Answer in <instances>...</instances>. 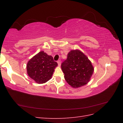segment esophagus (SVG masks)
Segmentation results:
<instances>
[{"mask_svg": "<svg viewBox=\"0 0 123 123\" xmlns=\"http://www.w3.org/2000/svg\"><path fill=\"white\" fill-rule=\"evenodd\" d=\"M57 63H58V66H59V67H60L61 65V61H60V60H58V61H57Z\"/></svg>", "mask_w": 123, "mask_h": 123, "instance_id": "esophagus-1", "label": "esophagus"}]
</instances>
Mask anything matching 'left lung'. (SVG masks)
<instances>
[{
	"mask_svg": "<svg viewBox=\"0 0 123 123\" xmlns=\"http://www.w3.org/2000/svg\"><path fill=\"white\" fill-rule=\"evenodd\" d=\"M61 67L65 80L75 88L86 85L94 71L90 61L79 50L71 51Z\"/></svg>",
	"mask_w": 123,
	"mask_h": 123,
	"instance_id": "obj_1",
	"label": "left lung"
}]
</instances>
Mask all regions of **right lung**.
I'll use <instances>...</instances> for the list:
<instances>
[{
	"label": "right lung",
	"mask_w": 123,
	"mask_h": 123,
	"mask_svg": "<svg viewBox=\"0 0 123 123\" xmlns=\"http://www.w3.org/2000/svg\"><path fill=\"white\" fill-rule=\"evenodd\" d=\"M56 66L57 63L52 56L40 51L28 62L27 73L37 84L45 83L51 79Z\"/></svg>",
	"instance_id": "1"
}]
</instances>
